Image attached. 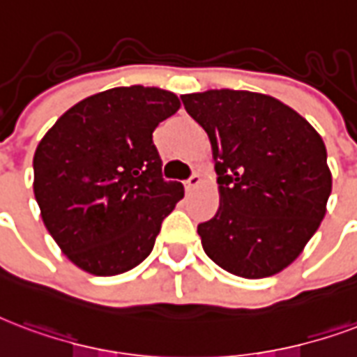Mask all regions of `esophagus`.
I'll return each instance as SVG.
<instances>
[{"label": "esophagus", "mask_w": 357, "mask_h": 357, "mask_svg": "<svg viewBox=\"0 0 357 357\" xmlns=\"http://www.w3.org/2000/svg\"><path fill=\"white\" fill-rule=\"evenodd\" d=\"M199 185H200V176H199V174H192L191 178L185 181V191L192 192Z\"/></svg>", "instance_id": "esophagus-1"}]
</instances>
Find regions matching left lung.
Wrapping results in <instances>:
<instances>
[{"label":"left lung","mask_w":357,"mask_h":357,"mask_svg":"<svg viewBox=\"0 0 357 357\" xmlns=\"http://www.w3.org/2000/svg\"><path fill=\"white\" fill-rule=\"evenodd\" d=\"M181 100L210 138L218 174V212L199 225L206 255L240 278L282 273L326 215L333 179L324 139L268 94L219 89Z\"/></svg>","instance_id":"8db88e82"}]
</instances>
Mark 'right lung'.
I'll list each match as a JSON object with an SVG mask.
<instances>
[{
	"mask_svg": "<svg viewBox=\"0 0 357 357\" xmlns=\"http://www.w3.org/2000/svg\"><path fill=\"white\" fill-rule=\"evenodd\" d=\"M181 104L157 86H117L84 98L49 128L33 155V195L66 257L115 276L151 253L162 219L183 199L165 181L153 130Z\"/></svg>",
	"mask_w": 357,
	"mask_h": 357,
	"instance_id": "obj_1",
	"label": "right lung"
}]
</instances>
